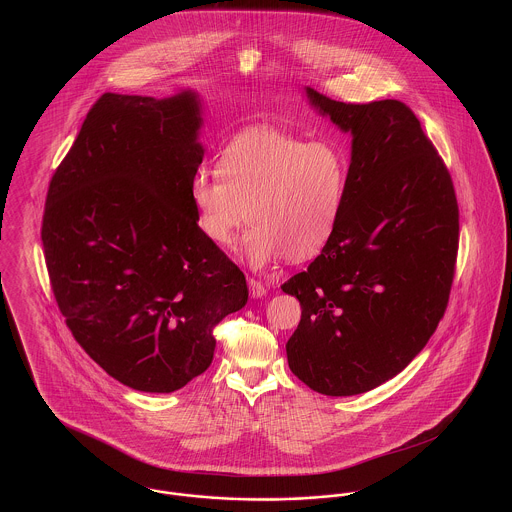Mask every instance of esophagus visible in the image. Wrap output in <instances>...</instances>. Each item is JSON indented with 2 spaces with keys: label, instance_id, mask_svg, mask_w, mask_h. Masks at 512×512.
I'll list each match as a JSON object with an SVG mask.
<instances>
[{
  "label": "esophagus",
  "instance_id": "obj_1",
  "mask_svg": "<svg viewBox=\"0 0 512 512\" xmlns=\"http://www.w3.org/2000/svg\"><path fill=\"white\" fill-rule=\"evenodd\" d=\"M247 284H249V293H251V297L259 299V297H265V295H267V288H265L259 280L249 278V280H247Z\"/></svg>",
  "mask_w": 512,
  "mask_h": 512
}]
</instances>
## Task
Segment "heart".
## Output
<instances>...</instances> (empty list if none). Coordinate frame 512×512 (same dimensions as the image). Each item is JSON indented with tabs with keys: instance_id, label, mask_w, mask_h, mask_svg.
<instances>
[{
	"instance_id": "b5f03b06",
	"label": "heart",
	"mask_w": 512,
	"mask_h": 512,
	"mask_svg": "<svg viewBox=\"0 0 512 512\" xmlns=\"http://www.w3.org/2000/svg\"><path fill=\"white\" fill-rule=\"evenodd\" d=\"M217 174L195 172V224L211 244L228 247L245 220L242 255L253 267L286 255L307 261L338 230L349 184V155L338 142L274 128H251L220 149Z\"/></svg>"
}]
</instances>
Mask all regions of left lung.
<instances>
[{
  "mask_svg": "<svg viewBox=\"0 0 512 512\" xmlns=\"http://www.w3.org/2000/svg\"><path fill=\"white\" fill-rule=\"evenodd\" d=\"M307 98L353 142L338 230L282 286L301 303L288 365L322 395H357L397 376L436 332L455 276L459 205L403 101L343 103L313 88Z\"/></svg>",
  "mask_w": 512,
  "mask_h": 512,
  "instance_id": "left-lung-1",
  "label": "left lung"
}]
</instances>
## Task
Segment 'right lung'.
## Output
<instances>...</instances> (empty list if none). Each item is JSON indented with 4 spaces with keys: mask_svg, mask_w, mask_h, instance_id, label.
Masks as SVG:
<instances>
[{
    "mask_svg": "<svg viewBox=\"0 0 512 512\" xmlns=\"http://www.w3.org/2000/svg\"><path fill=\"white\" fill-rule=\"evenodd\" d=\"M199 99L103 94L53 172L42 219L51 290L74 340L132 390L205 372L244 272L195 224Z\"/></svg>",
    "mask_w": 512,
    "mask_h": 512,
    "instance_id": "add662e5",
    "label": "right lung"
}]
</instances>
